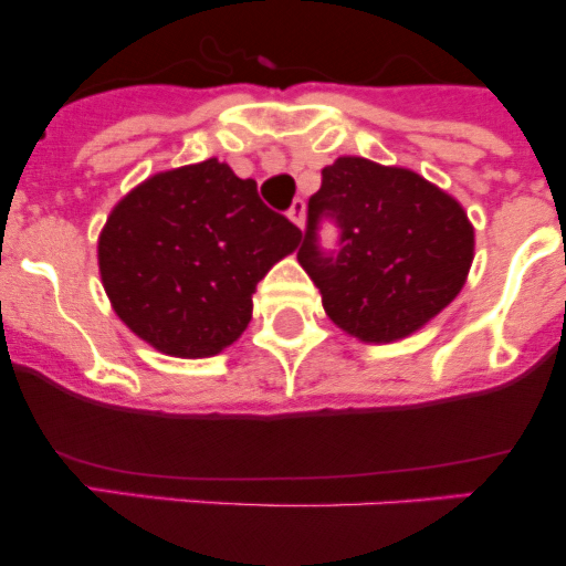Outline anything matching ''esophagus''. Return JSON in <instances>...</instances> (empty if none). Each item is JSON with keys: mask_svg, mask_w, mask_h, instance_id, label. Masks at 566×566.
I'll list each match as a JSON object with an SVG mask.
<instances>
[{"mask_svg": "<svg viewBox=\"0 0 566 566\" xmlns=\"http://www.w3.org/2000/svg\"><path fill=\"white\" fill-rule=\"evenodd\" d=\"M287 216H290V221H293L295 227H301V230H304V221H306V202H304V199H295Z\"/></svg>", "mask_w": 566, "mask_h": 566, "instance_id": "esophagus-1", "label": "esophagus"}]
</instances>
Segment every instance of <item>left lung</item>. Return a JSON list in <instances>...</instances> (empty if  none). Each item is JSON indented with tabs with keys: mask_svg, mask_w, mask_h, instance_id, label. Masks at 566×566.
<instances>
[{
	"mask_svg": "<svg viewBox=\"0 0 566 566\" xmlns=\"http://www.w3.org/2000/svg\"><path fill=\"white\" fill-rule=\"evenodd\" d=\"M340 227L323 252L318 221ZM473 227L454 197L402 167L358 156L323 169L310 197L298 262L323 295L325 315L361 342H397L447 310L465 284Z\"/></svg>",
	"mask_w": 566,
	"mask_h": 566,
	"instance_id": "8db88e82",
	"label": "left lung"
}]
</instances>
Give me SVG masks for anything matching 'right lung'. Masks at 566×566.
I'll list each match as a JSON object with an SVG mask.
<instances>
[{
	"label": "right lung",
	"instance_id": "right-lung-1",
	"mask_svg": "<svg viewBox=\"0 0 566 566\" xmlns=\"http://www.w3.org/2000/svg\"><path fill=\"white\" fill-rule=\"evenodd\" d=\"M301 243L254 180L219 158L147 177L108 213L101 282L139 339L177 358H208L247 331L256 282Z\"/></svg>",
	"mask_w": 566,
	"mask_h": 566
}]
</instances>
